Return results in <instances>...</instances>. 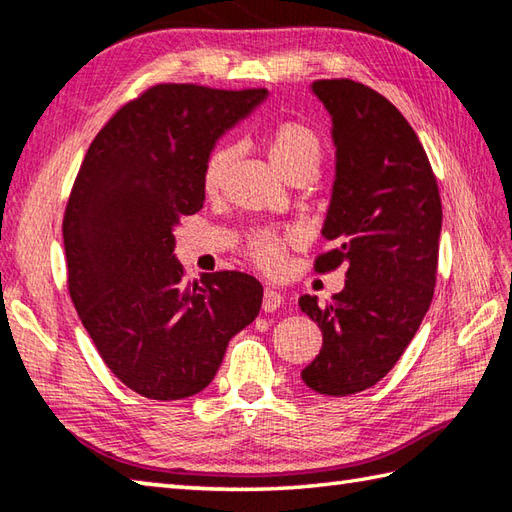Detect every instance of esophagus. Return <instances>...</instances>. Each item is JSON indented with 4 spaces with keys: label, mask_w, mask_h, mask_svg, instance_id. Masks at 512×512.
Here are the masks:
<instances>
[{
    "label": "esophagus",
    "mask_w": 512,
    "mask_h": 512,
    "mask_svg": "<svg viewBox=\"0 0 512 512\" xmlns=\"http://www.w3.org/2000/svg\"><path fill=\"white\" fill-rule=\"evenodd\" d=\"M281 303H284V297H281V292L273 290V288H266L264 290V301H262V308L264 312H275Z\"/></svg>",
    "instance_id": "34e87169"
}]
</instances>
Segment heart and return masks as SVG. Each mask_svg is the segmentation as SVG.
Masks as SVG:
<instances>
[{"instance_id": "obj_1", "label": "heart", "mask_w": 512, "mask_h": 512, "mask_svg": "<svg viewBox=\"0 0 512 512\" xmlns=\"http://www.w3.org/2000/svg\"><path fill=\"white\" fill-rule=\"evenodd\" d=\"M268 158L281 176L292 180L299 173L319 171L323 160V140L317 129L301 121H281L264 134ZM233 160V147L215 145L202 165V191L204 195H217L224 187L228 165ZM299 235L295 231H277V228H257L244 242V255L264 273H277L286 262L290 246H297Z\"/></svg>"}]
</instances>
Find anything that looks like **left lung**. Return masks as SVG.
<instances>
[{
    "mask_svg": "<svg viewBox=\"0 0 512 512\" xmlns=\"http://www.w3.org/2000/svg\"><path fill=\"white\" fill-rule=\"evenodd\" d=\"M332 114L336 180L314 259L319 275L345 268L332 301L303 295L323 347L301 378L325 396H350L385 378L427 314L438 277L442 202L427 151L383 94L352 79L312 83Z\"/></svg>",
    "mask_w": 512,
    "mask_h": 512,
    "instance_id": "obj_1",
    "label": "left lung"
}]
</instances>
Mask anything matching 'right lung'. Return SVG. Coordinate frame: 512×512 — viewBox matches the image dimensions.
<instances>
[{"instance_id": "add662e5", "label": "right lung", "mask_w": 512, "mask_h": 512, "mask_svg": "<svg viewBox=\"0 0 512 512\" xmlns=\"http://www.w3.org/2000/svg\"><path fill=\"white\" fill-rule=\"evenodd\" d=\"M266 96L158 83L125 103L85 154L63 213L68 290L105 365L151 400L198 394L264 288L239 270L184 281L173 226L204 202L202 165Z\"/></svg>"}]
</instances>
